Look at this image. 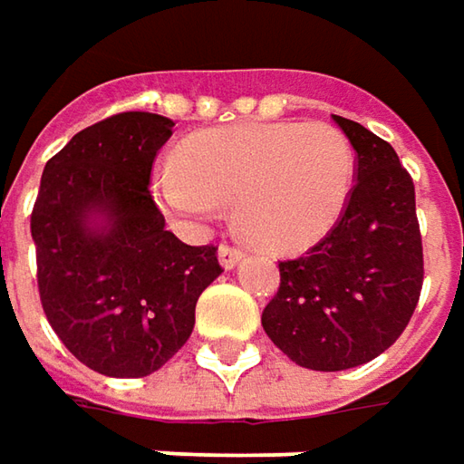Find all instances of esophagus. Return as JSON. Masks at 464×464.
<instances>
[{
    "mask_svg": "<svg viewBox=\"0 0 464 464\" xmlns=\"http://www.w3.org/2000/svg\"><path fill=\"white\" fill-rule=\"evenodd\" d=\"M242 257H245V250L237 247V245H229V242L219 245V263H222L227 270H232L235 266H239V263H242Z\"/></svg>",
    "mask_w": 464,
    "mask_h": 464,
    "instance_id": "obj_1",
    "label": "esophagus"
}]
</instances>
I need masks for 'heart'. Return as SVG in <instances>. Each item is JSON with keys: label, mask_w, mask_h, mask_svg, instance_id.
<instances>
[{"label": "heart", "mask_w": 464, "mask_h": 464, "mask_svg": "<svg viewBox=\"0 0 464 464\" xmlns=\"http://www.w3.org/2000/svg\"><path fill=\"white\" fill-rule=\"evenodd\" d=\"M179 165L155 168L152 196L198 229L235 204V222L266 250H296L337 225L355 183V148L329 122H250L186 138Z\"/></svg>", "instance_id": "obj_1"}]
</instances>
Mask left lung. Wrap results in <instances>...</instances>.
Returning a JSON list of instances; mask_svg holds the SVG:
<instances>
[{"label": "left lung", "mask_w": 464, "mask_h": 464, "mask_svg": "<svg viewBox=\"0 0 464 464\" xmlns=\"http://www.w3.org/2000/svg\"><path fill=\"white\" fill-rule=\"evenodd\" d=\"M357 152V183L337 219L306 255L283 260L263 329L296 365L357 368L406 329L424 283L416 194L396 150L334 114Z\"/></svg>", "instance_id": "obj_1"}]
</instances>
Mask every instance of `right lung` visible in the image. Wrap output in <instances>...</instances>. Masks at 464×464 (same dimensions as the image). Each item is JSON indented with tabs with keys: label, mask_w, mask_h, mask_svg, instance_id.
<instances>
[{
	"label": "right lung",
	"mask_w": 464,
	"mask_h": 464,
	"mask_svg": "<svg viewBox=\"0 0 464 464\" xmlns=\"http://www.w3.org/2000/svg\"><path fill=\"white\" fill-rule=\"evenodd\" d=\"M170 135L152 111L81 130L45 163L30 217L43 312L68 353L109 378L163 368L222 273L217 247L181 242L152 201V160Z\"/></svg>",
	"instance_id": "add662e5"
}]
</instances>
